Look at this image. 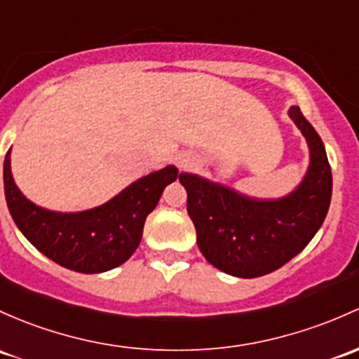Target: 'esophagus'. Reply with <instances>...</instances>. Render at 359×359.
I'll use <instances>...</instances> for the list:
<instances>
[{
	"label": "esophagus",
	"instance_id": "esophagus-1",
	"mask_svg": "<svg viewBox=\"0 0 359 359\" xmlns=\"http://www.w3.org/2000/svg\"><path fill=\"white\" fill-rule=\"evenodd\" d=\"M179 165H180V168H189L192 163H191L189 160H180V163H179Z\"/></svg>",
	"mask_w": 359,
	"mask_h": 359
}]
</instances>
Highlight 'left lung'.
<instances>
[{
	"label": "left lung",
	"instance_id": "1",
	"mask_svg": "<svg viewBox=\"0 0 359 359\" xmlns=\"http://www.w3.org/2000/svg\"><path fill=\"white\" fill-rule=\"evenodd\" d=\"M309 146V168L296 191L280 199H251L192 173H180L198 248L218 270L255 278L280 269L303 251L330 206L332 172L325 146L299 107L289 110Z\"/></svg>",
	"mask_w": 359,
	"mask_h": 359
}]
</instances>
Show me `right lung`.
<instances>
[{"instance_id":"right-lung-1","label":"right lung","mask_w":359,"mask_h":359,"mask_svg":"<svg viewBox=\"0 0 359 359\" xmlns=\"http://www.w3.org/2000/svg\"><path fill=\"white\" fill-rule=\"evenodd\" d=\"M179 175L175 167L149 173L97 208L56 213L30 203L15 186L10 151L3 165L6 205L17 227L44 256L81 273H101L122 265L141 243L146 217L161 192Z\"/></svg>"}]
</instances>
